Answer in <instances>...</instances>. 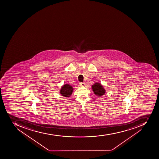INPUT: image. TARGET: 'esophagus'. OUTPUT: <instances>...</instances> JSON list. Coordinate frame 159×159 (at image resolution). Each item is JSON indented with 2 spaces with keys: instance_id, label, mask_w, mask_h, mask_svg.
<instances>
[{
  "instance_id": "obj_1",
  "label": "esophagus",
  "mask_w": 159,
  "mask_h": 159,
  "mask_svg": "<svg viewBox=\"0 0 159 159\" xmlns=\"http://www.w3.org/2000/svg\"><path fill=\"white\" fill-rule=\"evenodd\" d=\"M80 84L81 86H84V85H85V83L80 82Z\"/></svg>"
}]
</instances>
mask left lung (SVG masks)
Listing matches in <instances>:
<instances>
[{"label":"left lung","mask_w":159,"mask_h":159,"mask_svg":"<svg viewBox=\"0 0 159 159\" xmlns=\"http://www.w3.org/2000/svg\"><path fill=\"white\" fill-rule=\"evenodd\" d=\"M92 87H93V91H94V93L97 96H101V95H104V94L105 93V90L104 89L103 86L100 84H94V85H93Z\"/></svg>","instance_id":"obj_1"}]
</instances>
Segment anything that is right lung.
Segmentation results:
<instances>
[{
	"instance_id": "right-lung-1",
	"label": "right lung",
	"mask_w": 159,
	"mask_h": 159,
	"mask_svg": "<svg viewBox=\"0 0 159 159\" xmlns=\"http://www.w3.org/2000/svg\"><path fill=\"white\" fill-rule=\"evenodd\" d=\"M73 88L69 84H65L62 86L61 90L60 93L62 96L68 98L70 96L73 92Z\"/></svg>"
}]
</instances>
